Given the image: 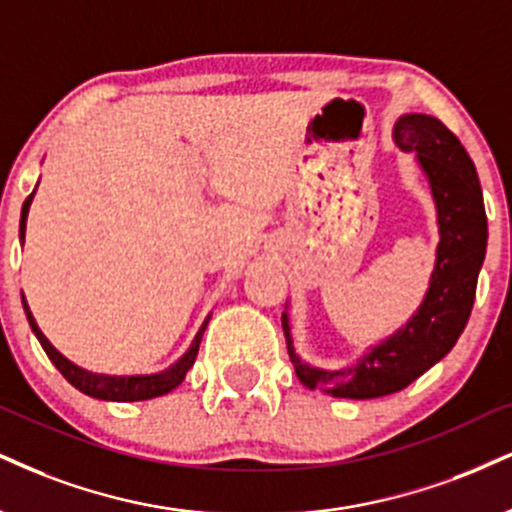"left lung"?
Here are the masks:
<instances>
[{"label":"left lung","instance_id":"left-lung-1","mask_svg":"<svg viewBox=\"0 0 512 512\" xmlns=\"http://www.w3.org/2000/svg\"><path fill=\"white\" fill-rule=\"evenodd\" d=\"M393 138L400 150L417 152V162L432 186L441 233L436 267L417 315L398 334L369 350L355 367L329 372L300 360L293 348L288 315L283 312V336L295 374L310 391H326L334 398L389 396L436 365L455 346L470 319L477 276L486 255L482 188L460 140L427 114L400 116Z\"/></svg>","mask_w":512,"mask_h":512}]
</instances>
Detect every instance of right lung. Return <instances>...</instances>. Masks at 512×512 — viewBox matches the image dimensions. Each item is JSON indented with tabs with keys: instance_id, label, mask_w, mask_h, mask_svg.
Returning <instances> with one entry per match:
<instances>
[{
	"instance_id": "right-lung-1",
	"label": "right lung",
	"mask_w": 512,
	"mask_h": 512,
	"mask_svg": "<svg viewBox=\"0 0 512 512\" xmlns=\"http://www.w3.org/2000/svg\"><path fill=\"white\" fill-rule=\"evenodd\" d=\"M33 195H35V190L26 197V202H23V209H21V240H26V219H28L30 202H33ZM23 310H26L30 329H33V334L38 336L40 346L45 348L49 360L54 362V367L64 374L66 381H69L71 386H76V389L83 391L85 396L100 398V400H119V403H128V400H150V398L164 396V393L174 391L176 386L186 379L188 369L193 367V362L197 357V348H200L202 334H205L207 322H209V317H207L205 324H202L200 331L195 334V341L190 343L188 353L183 355L176 365L164 369V372L147 374V377H107V374H92V372H88V369L73 365L71 360H66V357L47 341L45 334L40 331L38 322H35L33 312H30V307L26 303V295H23Z\"/></svg>"
}]
</instances>
